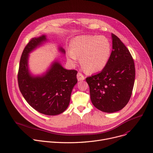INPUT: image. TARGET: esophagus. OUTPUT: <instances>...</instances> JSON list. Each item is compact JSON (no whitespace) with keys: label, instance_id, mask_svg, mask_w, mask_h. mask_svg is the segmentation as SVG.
Here are the masks:
<instances>
[{"label":"esophagus","instance_id":"1","mask_svg":"<svg viewBox=\"0 0 153 153\" xmlns=\"http://www.w3.org/2000/svg\"><path fill=\"white\" fill-rule=\"evenodd\" d=\"M77 79L79 81L80 80H83L85 79V76L84 74H82V73H78L77 74Z\"/></svg>","mask_w":153,"mask_h":153}]
</instances>
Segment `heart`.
Segmentation results:
<instances>
[{"label": "heart", "mask_w": 153, "mask_h": 153, "mask_svg": "<svg viewBox=\"0 0 153 153\" xmlns=\"http://www.w3.org/2000/svg\"><path fill=\"white\" fill-rule=\"evenodd\" d=\"M71 50L67 52L68 61L72 65L80 63L90 73L102 71L106 66L112 52V45L104 36L81 35L73 38L70 43Z\"/></svg>", "instance_id": "b5f03b06"}]
</instances>
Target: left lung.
<instances>
[{"instance_id":"obj_1","label":"left lung","mask_w":153,"mask_h":153,"mask_svg":"<svg viewBox=\"0 0 153 153\" xmlns=\"http://www.w3.org/2000/svg\"><path fill=\"white\" fill-rule=\"evenodd\" d=\"M112 51L102 71L86 78L93 105L113 113L128 103L134 87L135 70L132 55L120 38L112 34Z\"/></svg>"}]
</instances>
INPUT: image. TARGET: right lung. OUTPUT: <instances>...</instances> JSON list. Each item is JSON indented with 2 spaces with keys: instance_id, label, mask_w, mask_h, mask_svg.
Wrapping results in <instances>:
<instances>
[{
  "instance_id": "add662e5",
  "label": "right lung",
  "mask_w": 153,
  "mask_h": 153,
  "mask_svg": "<svg viewBox=\"0 0 153 153\" xmlns=\"http://www.w3.org/2000/svg\"><path fill=\"white\" fill-rule=\"evenodd\" d=\"M46 40L45 35L33 38L25 46L19 62L18 85L24 99L35 110L46 115H57L69 105L73 88L77 82V71L67 70L59 62H54L45 75L32 76L27 65L29 53ZM60 50L65 53L62 48Z\"/></svg>"
}]
</instances>
